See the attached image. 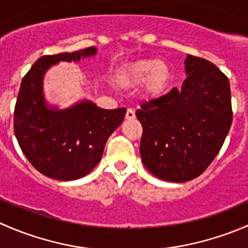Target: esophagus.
Here are the masks:
<instances>
[{
	"label": "esophagus",
	"instance_id": "1",
	"mask_svg": "<svg viewBox=\"0 0 248 248\" xmlns=\"http://www.w3.org/2000/svg\"><path fill=\"white\" fill-rule=\"evenodd\" d=\"M126 119L127 120H133L136 119V114H134V111L132 109H127L126 111Z\"/></svg>",
	"mask_w": 248,
	"mask_h": 248
}]
</instances>
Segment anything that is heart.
Returning a JSON list of instances; mask_svg holds the SVG:
<instances>
[{
  "instance_id": "b5f03b06",
  "label": "heart",
  "mask_w": 248,
  "mask_h": 248,
  "mask_svg": "<svg viewBox=\"0 0 248 248\" xmlns=\"http://www.w3.org/2000/svg\"><path fill=\"white\" fill-rule=\"evenodd\" d=\"M171 72L168 64L157 59H145L124 64L117 73V82L124 87L142 84L147 98H158L166 93L170 82Z\"/></svg>"
}]
</instances>
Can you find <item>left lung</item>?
<instances>
[{
  "label": "left lung",
  "mask_w": 248,
  "mask_h": 248,
  "mask_svg": "<svg viewBox=\"0 0 248 248\" xmlns=\"http://www.w3.org/2000/svg\"><path fill=\"white\" fill-rule=\"evenodd\" d=\"M181 89L145 102L137 110L142 126L140 156L158 179L198 177L221 150L232 121L231 85L217 66L187 55Z\"/></svg>",
  "instance_id": "left-lung-1"
}]
</instances>
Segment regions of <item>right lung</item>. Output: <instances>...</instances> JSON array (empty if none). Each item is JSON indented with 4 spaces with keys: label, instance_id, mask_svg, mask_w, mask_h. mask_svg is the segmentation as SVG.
<instances>
[{
    "label": "right lung",
    "instance_id": "1",
    "mask_svg": "<svg viewBox=\"0 0 248 248\" xmlns=\"http://www.w3.org/2000/svg\"><path fill=\"white\" fill-rule=\"evenodd\" d=\"M94 46L46 55L22 78L14 109V133L30 163L39 172L60 181L89 174L99 163L107 140L122 124L126 108L102 109L82 101L68 109L47 107L43 96L46 69L60 61L93 56Z\"/></svg>",
    "mask_w": 248,
    "mask_h": 248
}]
</instances>
